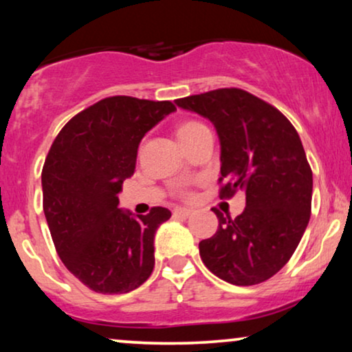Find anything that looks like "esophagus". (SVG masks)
Masks as SVG:
<instances>
[{"label": "esophagus", "mask_w": 352, "mask_h": 352, "mask_svg": "<svg viewBox=\"0 0 352 352\" xmlns=\"http://www.w3.org/2000/svg\"><path fill=\"white\" fill-rule=\"evenodd\" d=\"M175 216H181V218H189V216H192V210L189 208H175Z\"/></svg>", "instance_id": "1"}]
</instances>
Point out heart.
Masks as SVG:
<instances>
[{"label": "heart", "instance_id": "b5f03b06", "mask_svg": "<svg viewBox=\"0 0 352 352\" xmlns=\"http://www.w3.org/2000/svg\"><path fill=\"white\" fill-rule=\"evenodd\" d=\"M206 126L204 123L197 122V120H187V122L181 123L179 126H177V138H179L181 142L187 141V139H190L192 136H195L197 133H200L201 129H205ZM186 197H189V192L184 190L182 192Z\"/></svg>", "mask_w": 352, "mask_h": 352}]
</instances>
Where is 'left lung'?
I'll return each mask as SVG.
<instances>
[{
	"mask_svg": "<svg viewBox=\"0 0 352 352\" xmlns=\"http://www.w3.org/2000/svg\"><path fill=\"white\" fill-rule=\"evenodd\" d=\"M208 118L221 142V199L242 190L243 213L221 211L200 258L232 285H256L288 263L311 218L312 171L296 129L280 110L239 88H221L175 100Z\"/></svg>",
	"mask_w": 352,
	"mask_h": 352,
	"instance_id": "obj_1",
	"label": "left lung"
}]
</instances>
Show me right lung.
I'll return each mask as SVG.
<instances>
[{"label": "right lung", "instance_id": "1", "mask_svg": "<svg viewBox=\"0 0 352 352\" xmlns=\"http://www.w3.org/2000/svg\"><path fill=\"white\" fill-rule=\"evenodd\" d=\"M170 100L112 96L76 113L52 142L41 171L43 210L65 267L96 293L122 295L153 271V237L171 211L136 218L118 208L147 131L175 112Z\"/></svg>", "mask_w": 352, "mask_h": 352}]
</instances>
